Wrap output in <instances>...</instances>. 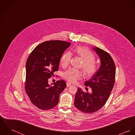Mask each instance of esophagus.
I'll use <instances>...</instances> for the list:
<instances>
[{"label": "esophagus", "instance_id": "obj_1", "mask_svg": "<svg viewBox=\"0 0 135 135\" xmlns=\"http://www.w3.org/2000/svg\"><path fill=\"white\" fill-rule=\"evenodd\" d=\"M71 86V84L69 83H66V86L68 87H70Z\"/></svg>", "mask_w": 135, "mask_h": 135}]
</instances>
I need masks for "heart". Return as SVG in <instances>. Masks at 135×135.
<instances>
[{"mask_svg": "<svg viewBox=\"0 0 135 135\" xmlns=\"http://www.w3.org/2000/svg\"><path fill=\"white\" fill-rule=\"evenodd\" d=\"M74 54L83 61L81 67L88 77L94 75L98 69V65L95 60L94 54L89 49L79 46L75 49ZM72 59V54L70 52L64 54L60 58V63L63 68H66L69 65ZM82 72L75 69H69L63 73V77L71 83H75L83 77Z\"/></svg>", "mask_w": 135, "mask_h": 135, "instance_id": "1", "label": "heart"}]
</instances>
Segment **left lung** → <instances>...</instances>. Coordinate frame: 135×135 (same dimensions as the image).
<instances>
[{
    "label": "left lung",
    "instance_id": "obj_1",
    "mask_svg": "<svg viewBox=\"0 0 135 135\" xmlns=\"http://www.w3.org/2000/svg\"><path fill=\"white\" fill-rule=\"evenodd\" d=\"M93 49L99 57L101 65L96 73L84 83L86 86L91 88L92 93H84L81 88H78L74 100V105L77 109L88 114L96 112L105 104L115 78V66L111 56L96 47Z\"/></svg>",
    "mask_w": 135,
    "mask_h": 135
}]
</instances>
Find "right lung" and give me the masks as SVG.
Instances as JSON below:
<instances>
[{
	"label": "right lung",
	"instance_id": "obj_1",
	"mask_svg": "<svg viewBox=\"0 0 135 135\" xmlns=\"http://www.w3.org/2000/svg\"><path fill=\"white\" fill-rule=\"evenodd\" d=\"M71 43L61 40L43 42L30 55L26 63L25 89L32 103L42 110L56 106L66 87L62 79L50 85L48 80L59 70L60 60Z\"/></svg>",
	"mask_w": 135,
	"mask_h": 135
}]
</instances>
